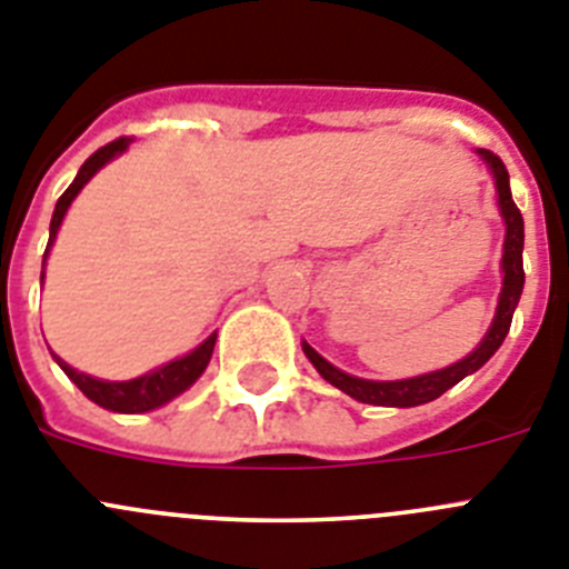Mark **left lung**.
<instances>
[{
    "label": "left lung",
    "mask_w": 569,
    "mask_h": 569,
    "mask_svg": "<svg viewBox=\"0 0 569 569\" xmlns=\"http://www.w3.org/2000/svg\"><path fill=\"white\" fill-rule=\"evenodd\" d=\"M483 160L490 162L492 174H496V189H498V209H501L503 223H507V240H503V289L501 298H498V312L492 320L490 332L481 340L476 352L467 355L463 360L452 363V367L441 369V372H429L421 378L409 380H363L352 378V375L335 369L329 360L320 358L312 346L303 343L306 358L312 360L315 369L323 375L332 387H338L340 392H346L349 398L360 403H375V407H418V403H429L435 398H441L449 387H456L458 380H463L467 375H472L476 369H481L492 355L498 352V346L503 343L507 332H510L512 312H516L518 298H521L523 289V217L518 211V206L512 202L510 194V174H507V166L501 162V157L492 154V151H483Z\"/></svg>",
    "instance_id": "left-lung-1"
}]
</instances>
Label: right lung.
I'll return each instance as SVG.
<instances>
[{
    "label": "right lung",
    "mask_w": 569,
    "mask_h": 569,
    "mask_svg": "<svg viewBox=\"0 0 569 569\" xmlns=\"http://www.w3.org/2000/svg\"><path fill=\"white\" fill-rule=\"evenodd\" d=\"M128 142H131V137H120V140H113V142H108V146L97 148V151H93V154L82 162L79 174L73 177V182L66 189V194L57 200V209H53V217H51V237H48V249H51L59 223H62V217H66L68 206H71L73 197L79 194V189H82V186H86V182L91 180V177L97 174V171H100V168L106 166L113 154L126 151ZM48 249H46V257H48ZM214 340H217V335H211L209 340H202L194 352L186 355V358L171 360V363H166V367L154 369V372H148V375H142V378H134V380L88 378V375H82V372H77V369L68 367L66 360H59L57 355H53V358H57V363L62 367V372H66L68 378H71L79 389H82V395H86V398H91L93 403H100V407L111 409V412H148V409L162 407V403H168L180 392H186V389H189L191 383L200 378L202 369L209 367L211 352H214Z\"/></svg>",
    "instance_id": "1"
}]
</instances>
